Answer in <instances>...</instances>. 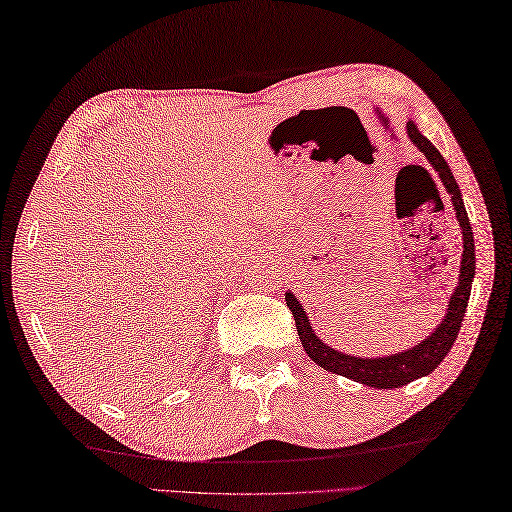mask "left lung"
Wrapping results in <instances>:
<instances>
[{"label": "left lung", "mask_w": 512, "mask_h": 512, "mask_svg": "<svg viewBox=\"0 0 512 512\" xmlns=\"http://www.w3.org/2000/svg\"><path fill=\"white\" fill-rule=\"evenodd\" d=\"M406 134H409V139L415 143V148L424 152V156L431 163V168L437 172V176H440L446 192L451 194L457 223H460V229H462L464 252L460 260V278H457V287L453 291L451 300H448V309L440 325H437V329L431 333V336H426L422 342H417L415 347L400 353H391V356H382V358L349 356V353L331 349L329 344L322 342L314 333V329H311L307 311L302 309L298 298L291 294V291L285 294L287 307L296 320L298 336L302 342V349L307 351V356L314 360L318 367L327 369L331 373L344 375V378L356 380L360 384H369L373 389H398L402 384H409L417 378H422V375H429L435 371L437 364H440L446 358V353L451 351L457 333H460L462 320L468 307V298H471L473 278H475L473 227L468 223L462 192L455 183V176L451 168H448V163L444 161L440 150H437L435 145L426 139L420 130H417V125L413 121L406 123Z\"/></svg>", "instance_id": "8db88e82"}]
</instances>
